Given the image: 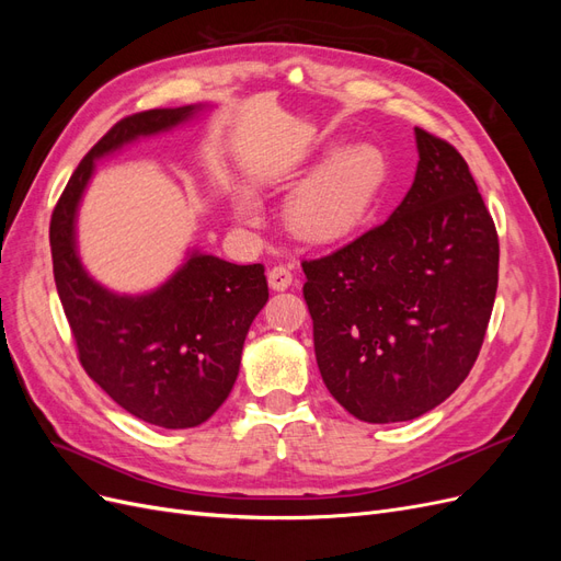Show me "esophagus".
I'll list each match as a JSON object with an SVG mask.
<instances>
[{
	"label": "esophagus",
	"instance_id": "34e87169",
	"mask_svg": "<svg viewBox=\"0 0 561 561\" xmlns=\"http://www.w3.org/2000/svg\"><path fill=\"white\" fill-rule=\"evenodd\" d=\"M293 285V271L287 266H274L268 271V287L274 293H283Z\"/></svg>",
	"mask_w": 561,
	"mask_h": 561
}]
</instances>
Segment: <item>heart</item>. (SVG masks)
Wrapping results in <instances>:
<instances>
[{
    "label": "heart",
    "instance_id": "obj_1",
    "mask_svg": "<svg viewBox=\"0 0 561 561\" xmlns=\"http://www.w3.org/2000/svg\"><path fill=\"white\" fill-rule=\"evenodd\" d=\"M386 182L388 159L377 145L353 142L336 149L293 190L285 203L287 227L304 243H342L365 225ZM236 210L248 222L260 213L252 196H241Z\"/></svg>",
    "mask_w": 561,
    "mask_h": 561
}]
</instances>
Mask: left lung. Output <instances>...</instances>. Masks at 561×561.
<instances>
[{"label":"left lung","instance_id":"1","mask_svg":"<svg viewBox=\"0 0 561 561\" xmlns=\"http://www.w3.org/2000/svg\"><path fill=\"white\" fill-rule=\"evenodd\" d=\"M410 192L383 225L304 262L320 377L348 414L412 421L478 360L499 285V236L468 163L414 128Z\"/></svg>","mask_w":561,"mask_h":561}]
</instances>
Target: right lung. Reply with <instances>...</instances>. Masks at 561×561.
Here are the masks:
<instances>
[{
    "label": "right lung",
    "instance_id": "right-lung-1",
    "mask_svg": "<svg viewBox=\"0 0 561 561\" xmlns=\"http://www.w3.org/2000/svg\"><path fill=\"white\" fill-rule=\"evenodd\" d=\"M215 110L210 103L149 110L118 122L67 182L50 217L58 297L89 377L133 416L194 428L229 398L252 320L268 301L262 264H231L186 248L182 264L145 293H116L79 254V210L95 163Z\"/></svg>",
    "mask_w": 561,
    "mask_h": 561
}]
</instances>
